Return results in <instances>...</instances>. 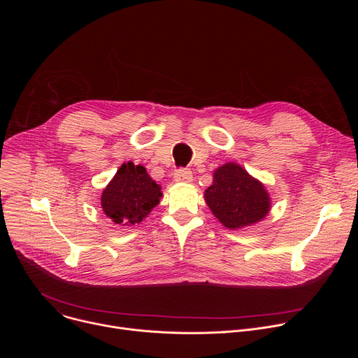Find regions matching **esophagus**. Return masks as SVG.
Instances as JSON below:
<instances>
[{
  "label": "esophagus",
  "mask_w": 358,
  "mask_h": 358,
  "mask_svg": "<svg viewBox=\"0 0 358 358\" xmlns=\"http://www.w3.org/2000/svg\"><path fill=\"white\" fill-rule=\"evenodd\" d=\"M174 181L189 184L192 181V173L189 170H184V169L177 170L174 174Z\"/></svg>",
  "instance_id": "obj_1"
}]
</instances>
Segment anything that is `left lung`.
I'll use <instances>...</instances> for the list:
<instances>
[{"label":"left lung","instance_id":"obj_1","mask_svg":"<svg viewBox=\"0 0 358 358\" xmlns=\"http://www.w3.org/2000/svg\"><path fill=\"white\" fill-rule=\"evenodd\" d=\"M203 198L214 217L228 229H242L265 220L271 196L265 185L242 166L225 163L213 174Z\"/></svg>","mask_w":358,"mask_h":358}]
</instances>
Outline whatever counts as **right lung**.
<instances>
[{
    "label": "right lung",
    "mask_w": 358,
    "mask_h": 358,
    "mask_svg": "<svg viewBox=\"0 0 358 358\" xmlns=\"http://www.w3.org/2000/svg\"><path fill=\"white\" fill-rule=\"evenodd\" d=\"M162 185L143 166L123 163L100 196L105 215L120 227L140 224L160 203Z\"/></svg>",
    "instance_id": "add662e5"
}]
</instances>
